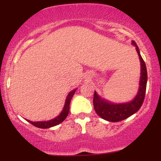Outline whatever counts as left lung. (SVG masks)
<instances>
[{"mask_svg":"<svg viewBox=\"0 0 161 161\" xmlns=\"http://www.w3.org/2000/svg\"><path fill=\"white\" fill-rule=\"evenodd\" d=\"M132 45L136 46V49L141 62V77H140L139 88L136 97L132 101L123 104H113L101 97L95 92L93 98V104L95 112L102 119L109 122H119L126 119L136 114L143 104L145 99L146 86H147V73L145 61L140 54L139 49L134 41Z\"/></svg>","mask_w":161,"mask_h":161,"instance_id":"obj_1","label":"left lung"}]
</instances>
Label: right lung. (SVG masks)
I'll list each match as a JSON object with an SVG mask.
<instances>
[{
  "label": "right lung",
  "mask_w": 161,
  "mask_h": 161,
  "mask_svg": "<svg viewBox=\"0 0 161 161\" xmlns=\"http://www.w3.org/2000/svg\"><path fill=\"white\" fill-rule=\"evenodd\" d=\"M75 90L76 89L73 90V91L69 92V95H68L67 97H66L65 104H64V109H63L62 112L60 113V115L57 116V117H55L54 119H51V120L49 121H41V122H32V121L28 120V119H26V120L29 122V123H30L31 124L35 125V126L38 127V128H41V129L51 128V127L55 126V125L60 124V123H62V122L66 119V116L68 115V114H69L70 101H71V99L72 97H73V95L75 94Z\"/></svg>",
  "instance_id": "obj_1"
}]
</instances>
